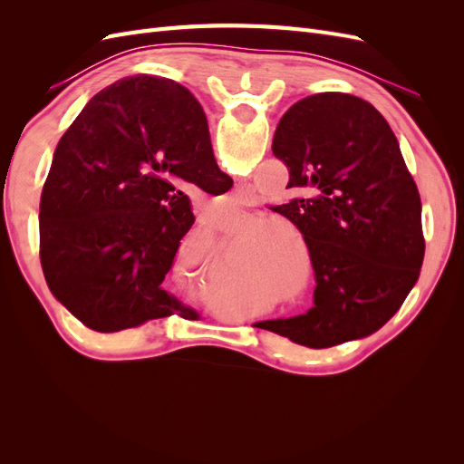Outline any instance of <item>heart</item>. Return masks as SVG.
I'll use <instances>...</instances> for the list:
<instances>
[{"instance_id": "obj_1", "label": "heart", "mask_w": 464, "mask_h": 464, "mask_svg": "<svg viewBox=\"0 0 464 464\" xmlns=\"http://www.w3.org/2000/svg\"><path fill=\"white\" fill-rule=\"evenodd\" d=\"M222 210H218V215ZM275 224L273 218H266L263 215L254 213H237L232 218H224L222 232L228 240H240L246 237L244 249L236 257V271L240 273H256L263 269H271L285 263L286 251L285 246L280 244L285 237V230L271 228Z\"/></svg>"}]
</instances>
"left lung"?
<instances>
[{"label": "left lung", "mask_w": 464, "mask_h": 464, "mask_svg": "<svg viewBox=\"0 0 464 464\" xmlns=\"http://www.w3.org/2000/svg\"><path fill=\"white\" fill-rule=\"evenodd\" d=\"M273 154L294 198L273 210L296 227L315 271L314 307L263 321L310 348L375 333L397 314L424 261L422 203L387 120L344 92L302 98L280 118Z\"/></svg>", "instance_id": "8db88e82"}]
</instances>
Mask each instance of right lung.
<instances>
[{
	"mask_svg": "<svg viewBox=\"0 0 464 464\" xmlns=\"http://www.w3.org/2000/svg\"><path fill=\"white\" fill-rule=\"evenodd\" d=\"M224 193L201 104L135 75L94 94L60 139L40 198L48 288L98 333L186 312L162 286L195 217L186 186Z\"/></svg>",
	"mask_w": 464,
	"mask_h": 464,
	"instance_id": "right-lung-1",
	"label": "right lung"
}]
</instances>
